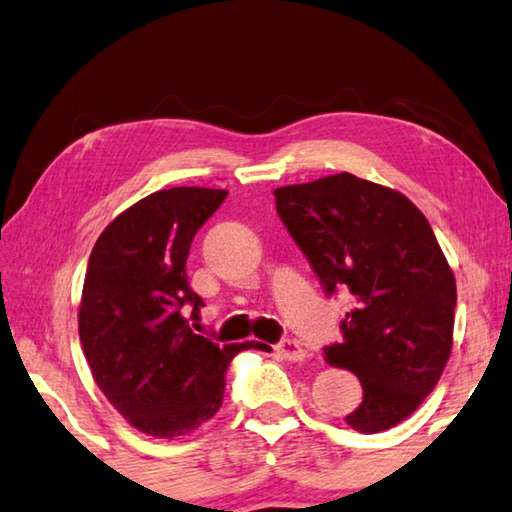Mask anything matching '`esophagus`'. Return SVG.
Segmentation results:
<instances>
[{
	"mask_svg": "<svg viewBox=\"0 0 512 512\" xmlns=\"http://www.w3.org/2000/svg\"><path fill=\"white\" fill-rule=\"evenodd\" d=\"M275 350L280 352L284 359H289V361H302V359L309 357V352L302 348L300 341H296V339H282L280 343L275 345Z\"/></svg>",
	"mask_w": 512,
	"mask_h": 512,
	"instance_id": "obj_1",
	"label": "esophagus"
}]
</instances>
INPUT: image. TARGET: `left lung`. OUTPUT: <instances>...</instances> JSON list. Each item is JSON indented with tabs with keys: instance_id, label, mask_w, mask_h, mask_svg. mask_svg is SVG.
I'll use <instances>...</instances> for the list:
<instances>
[{
	"instance_id": "1",
	"label": "left lung",
	"mask_w": 512,
	"mask_h": 512,
	"mask_svg": "<svg viewBox=\"0 0 512 512\" xmlns=\"http://www.w3.org/2000/svg\"><path fill=\"white\" fill-rule=\"evenodd\" d=\"M291 237L327 296L354 307L329 366L357 375L363 400L345 422L377 433L418 409L452 352L456 282L429 221L393 189L336 173L273 192Z\"/></svg>"
}]
</instances>
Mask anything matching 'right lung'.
<instances>
[{
	"label": "right lung",
	"mask_w": 512,
	"mask_h": 512,
	"mask_svg": "<svg viewBox=\"0 0 512 512\" xmlns=\"http://www.w3.org/2000/svg\"><path fill=\"white\" fill-rule=\"evenodd\" d=\"M228 192L171 187L128 207L92 248L79 336L92 377L142 433L176 438L221 409L225 370L253 343L219 345L189 327L203 298L189 289L187 255Z\"/></svg>",
	"instance_id": "1"
}]
</instances>
